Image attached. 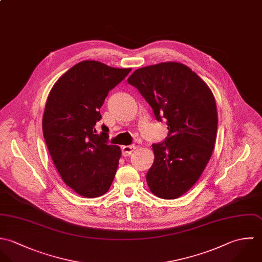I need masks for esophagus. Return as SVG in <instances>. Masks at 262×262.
<instances>
[{"label": "esophagus", "mask_w": 262, "mask_h": 262, "mask_svg": "<svg viewBox=\"0 0 262 262\" xmlns=\"http://www.w3.org/2000/svg\"><path fill=\"white\" fill-rule=\"evenodd\" d=\"M136 149H137V147L134 146V145H132V146H124V147H122V155L124 157L129 156Z\"/></svg>", "instance_id": "esophagus-1"}]
</instances>
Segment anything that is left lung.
I'll return each mask as SVG.
<instances>
[{
    "mask_svg": "<svg viewBox=\"0 0 262 262\" xmlns=\"http://www.w3.org/2000/svg\"><path fill=\"white\" fill-rule=\"evenodd\" d=\"M154 110L167 119L168 137L154 144L147 173L152 193L175 200L200 179L214 149L217 112L209 86L187 66L166 61L136 70L127 79Z\"/></svg>",
    "mask_w": 262,
    "mask_h": 262,
    "instance_id": "left-lung-1",
    "label": "left lung"
}]
</instances>
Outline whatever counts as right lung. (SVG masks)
<instances>
[{"label":"right lung","mask_w":262,"mask_h":262,"mask_svg":"<svg viewBox=\"0 0 262 262\" xmlns=\"http://www.w3.org/2000/svg\"><path fill=\"white\" fill-rule=\"evenodd\" d=\"M130 71L83 60L67 71L49 94L42 117L49 152L63 182L84 198L103 195L114 179L120 148L107 143L105 125L100 135L95 125L108 92Z\"/></svg>","instance_id":"add662e5"}]
</instances>
